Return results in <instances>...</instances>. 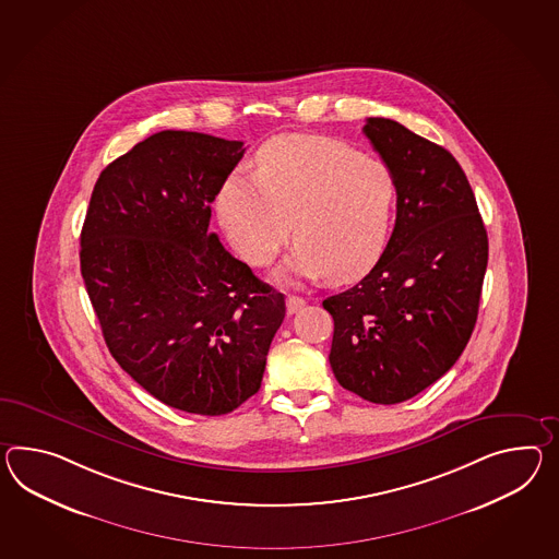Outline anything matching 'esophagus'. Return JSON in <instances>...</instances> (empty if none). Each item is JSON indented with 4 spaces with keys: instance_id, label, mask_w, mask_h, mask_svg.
<instances>
[{
    "instance_id": "1",
    "label": "esophagus",
    "mask_w": 559,
    "mask_h": 559,
    "mask_svg": "<svg viewBox=\"0 0 559 559\" xmlns=\"http://www.w3.org/2000/svg\"><path fill=\"white\" fill-rule=\"evenodd\" d=\"M302 307H305V299L295 297V295H288V297H286V313L295 314L297 311H300Z\"/></svg>"
}]
</instances>
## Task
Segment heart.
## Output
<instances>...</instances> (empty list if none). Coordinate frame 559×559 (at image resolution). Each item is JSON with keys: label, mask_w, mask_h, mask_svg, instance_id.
Returning a JSON list of instances; mask_svg holds the SVG:
<instances>
[{"label": "heart", "mask_w": 559, "mask_h": 559, "mask_svg": "<svg viewBox=\"0 0 559 559\" xmlns=\"http://www.w3.org/2000/svg\"><path fill=\"white\" fill-rule=\"evenodd\" d=\"M397 183L388 165L347 143L286 136L260 151L257 176L231 174L219 219L238 254L264 266L293 236L281 278L354 281L380 259L392 226Z\"/></svg>", "instance_id": "b5f03b06"}]
</instances>
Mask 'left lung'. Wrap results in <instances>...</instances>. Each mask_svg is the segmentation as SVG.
Here are the masks:
<instances>
[{
	"label": "left lung",
	"instance_id": "left-lung-1",
	"mask_svg": "<svg viewBox=\"0 0 559 559\" xmlns=\"http://www.w3.org/2000/svg\"><path fill=\"white\" fill-rule=\"evenodd\" d=\"M397 183L390 242L357 285L323 300L341 385L400 404L449 371L477 323L489 238L463 167L392 119L364 127Z\"/></svg>",
	"mask_w": 559,
	"mask_h": 559
}]
</instances>
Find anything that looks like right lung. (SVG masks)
Returning a JSON list of instances; mask_svg holds the SVG:
<instances>
[{
  "instance_id": "right-lung-1",
  "label": "right lung",
  "mask_w": 559,
  "mask_h": 559,
  "mask_svg": "<svg viewBox=\"0 0 559 559\" xmlns=\"http://www.w3.org/2000/svg\"><path fill=\"white\" fill-rule=\"evenodd\" d=\"M242 141L162 131L103 169L81 273L117 364L171 408L222 416L260 390L285 295L207 231Z\"/></svg>"
}]
</instances>
